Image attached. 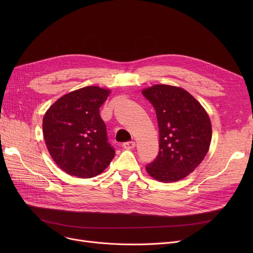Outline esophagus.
Wrapping results in <instances>:
<instances>
[{
	"instance_id": "1",
	"label": "esophagus",
	"mask_w": 253,
	"mask_h": 253,
	"mask_svg": "<svg viewBox=\"0 0 253 253\" xmlns=\"http://www.w3.org/2000/svg\"><path fill=\"white\" fill-rule=\"evenodd\" d=\"M123 148L126 150H132L135 148V142L134 141H127L123 143Z\"/></svg>"
}]
</instances>
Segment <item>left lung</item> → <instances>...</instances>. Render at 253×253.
<instances>
[{
	"label": "left lung",
	"mask_w": 253,
	"mask_h": 253,
	"mask_svg": "<svg viewBox=\"0 0 253 253\" xmlns=\"http://www.w3.org/2000/svg\"><path fill=\"white\" fill-rule=\"evenodd\" d=\"M141 92L156 110L160 148L156 160L145 169L161 182L183 179L208 153L212 137L210 118L183 88L156 84Z\"/></svg>",
	"instance_id": "8db88e82"
}]
</instances>
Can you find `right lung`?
<instances>
[{
	"instance_id": "1",
	"label": "right lung",
	"mask_w": 253,
	"mask_h": 253,
	"mask_svg": "<svg viewBox=\"0 0 253 253\" xmlns=\"http://www.w3.org/2000/svg\"><path fill=\"white\" fill-rule=\"evenodd\" d=\"M110 94V89L98 86L80 88L58 98L44 115L46 147L53 161L72 176L94 177L115 157L99 115Z\"/></svg>"
}]
</instances>
